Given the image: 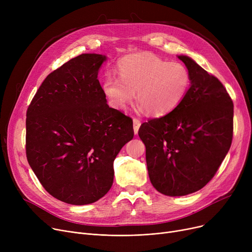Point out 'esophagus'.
Returning <instances> with one entry per match:
<instances>
[{
	"instance_id": "obj_1",
	"label": "esophagus",
	"mask_w": 252,
	"mask_h": 252,
	"mask_svg": "<svg viewBox=\"0 0 252 252\" xmlns=\"http://www.w3.org/2000/svg\"><path fill=\"white\" fill-rule=\"evenodd\" d=\"M133 124H134V133H135V135H137L138 131H139V128L141 126V122L139 121L138 118H134Z\"/></svg>"
}]
</instances>
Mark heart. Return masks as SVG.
Instances as JSON below:
<instances>
[{"instance_id": "obj_1", "label": "heart", "mask_w": 252, "mask_h": 252, "mask_svg": "<svg viewBox=\"0 0 252 252\" xmlns=\"http://www.w3.org/2000/svg\"><path fill=\"white\" fill-rule=\"evenodd\" d=\"M119 76L108 73L102 89L110 104L124 109L135 98L151 116L173 111L183 101L190 85V73L185 65L168 62L153 54H136L119 61Z\"/></svg>"}]
</instances>
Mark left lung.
Here are the masks:
<instances>
[{
    "label": "left lung",
    "mask_w": 252,
    "mask_h": 252,
    "mask_svg": "<svg viewBox=\"0 0 252 252\" xmlns=\"http://www.w3.org/2000/svg\"><path fill=\"white\" fill-rule=\"evenodd\" d=\"M190 73L183 101L166 115L141 125L153 187L166 196H185L214 178L233 138L234 105L227 90L192 58L179 55Z\"/></svg>",
    "instance_id": "8db88e82"
}]
</instances>
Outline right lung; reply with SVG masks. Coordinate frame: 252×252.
Returning <instances> with one entry per match:
<instances>
[{"label": "right lung", "mask_w": 252, "mask_h": 252, "mask_svg": "<svg viewBox=\"0 0 252 252\" xmlns=\"http://www.w3.org/2000/svg\"><path fill=\"white\" fill-rule=\"evenodd\" d=\"M105 55L82 54L51 72L26 112V157L39 183L72 205L110 190L113 161L133 139V121L110 108L98 81Z\"/></svg>", "instance_id": "add662e5"}]
</instances>
